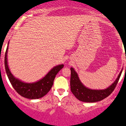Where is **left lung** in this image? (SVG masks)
Masks as SVG:
<instances>
[{"label":"left lung","instance_id":"8db88e82","mask_svg":"<svg viewBox=\"0 0 126 126\" xmlns=\"http://www.w3.org/2000/svg\"><path fill=\"white\" fill-rule=\"evenodd\" d=\"M71 76L70 84L71 92L79 101L86 102H98L109 96L113 92L114 89L116 88L122 73L121 71L117 79L108 88L104 90H92L87 88L82 84L79 80L78 75L72 67L71 68Z\"/></svg>","mask_w":126,"mask_h":126}]
</instances>
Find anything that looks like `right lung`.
<instances>
[{
  "mask_svg": "<svg viewBox=\"0 0 126 126\" xmlns=\"http://www.w3.org/2000/svg\"><path fill=\"white\" fill-rule=\"evenodd\" d=\"M7 50L8 46L5 52V60H4L5 71L10 83L16 92L21 96L30 99H39L46 95L52 86L55 76L59 72L60 70L63 68L64 65L61 64L54 67L43 79H40L36 82H23L20 80L15 78L9 70L7 64Z\"/></svg>",
  "mask_w": 126,
  "mask_h": 126,
  "instance_id": "obj_1",
  "label": "right lung"
}]
</instances>
